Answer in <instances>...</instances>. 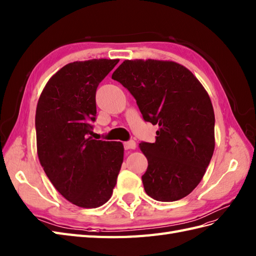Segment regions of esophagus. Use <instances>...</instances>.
Here are the masks:
<instances>
[{"label": "esophagus", "instance_id": "esophagus-1", "mask_svg": "<svg viewBox=\"0 0 256 256\" xmlns=\"http://www.w3.org/2000/svg\"><path fill=\"white\" fill-rule=\"evenodd\" d=\"M124 150H134L136 148V144L134 141H127L124 143Z\"/></svg>", "mask_w": 256, "mask_h": 256}]
</instances>
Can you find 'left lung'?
Wrapping results in <instances>:
<instances>
[{
	"label": "left lung",
	"instance_id": "obj_1",
	"mask_svg": "<svg viewBox=\"0 0 256 256\" xmlns=\"http://www.w3.org/2000/svg\"><path fill=\"white\" fill-rule=\"evenodd\" d=\"M112 78L134 96L144 120L160 127L156 141L139 144L148 158L142 176L146 194L162 202L190 194L215 148V115L206 90L172 60H126Z\"/></svg>",
	"mask_w": 256,
	"mask_h": 256
}]
</instances>
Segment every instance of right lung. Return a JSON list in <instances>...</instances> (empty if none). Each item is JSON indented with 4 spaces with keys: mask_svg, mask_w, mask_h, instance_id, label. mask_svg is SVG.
I'll use <instances>...</instances> for the list:
<instances>
[{
    "mask_svg": "<svg viewBox=\"0 0 256 256\" xmlns=\"http://www.w3.org/2000/svg\"><path fill=\"white\" fill-rule=\"evenodd\" d=\"M120 60L74 62L48 79L36 110V153L48 178L67 201L84 208L106 203L124 160V146L94 140L96 92Z\"/></svg>",
    "mask_w": 256,
    "mask_h": 256,
    "instance_id": "right-lung-1",
    "label": "right lung"
}]
</instances>
